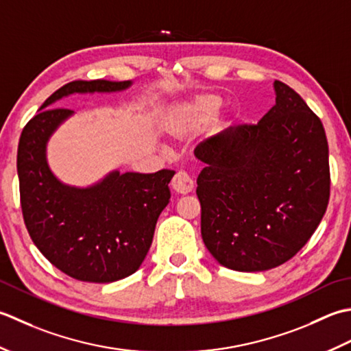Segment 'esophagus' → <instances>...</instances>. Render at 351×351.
<instances>
[{"label":"esophagus","instance_id":"1","mask_svg":"<svg viewBox=\"0 0 351 351\" xmlns=\"http://www.w3.org/2000/svg\"><path fill=\"white\" fill-rule=\"evenodd\" d=\"M171 186H173V189L177 192V194L186 195L194 189V180H192L184 171H178V173L174 176L173 182H171Z\"/></svg>","mask_w":351,"mask_h":351}]
</instances>
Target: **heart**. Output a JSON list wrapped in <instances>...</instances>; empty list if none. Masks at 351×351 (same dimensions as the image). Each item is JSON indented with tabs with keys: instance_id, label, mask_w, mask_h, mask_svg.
I'll return each instance as SVG.
<instances>
[{
	"instance_id": "obj_1",
	"label": "heart",
	"mask_w": 351,
	"mask_h": 351,
	"mask_svg": "<svg viewBox=\"0 0 351 351\" xmlns=\"http://www.w3.org/2000/svg\"><path fill=\"white\" fill-rule=\"evenodd\" d=\"M221 98L213 94H198L173 104L163 117V130L176 141L195 136L206 127L210 136L223 133L230 125L228 115L217 112Z\"/></svg>"
}]
</instances>
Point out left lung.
<instances>
[{
    "mask_svg": "<svg viewBox=\"0 0 351 351\" xmlns=\"http://www.w3.org/2000/svg\"><path fill=\"white\" fill-rule=\"evenodd\" d=\"M273 86L276 104L259 123L215 136L198 154L203 242L218 263L241 273L294 257L330 195L323 124L294 89Z\"/></svg>",
    "mask_w": 351,
    "mask_h": 351,
    "instance_id": "obj_1",
    "label": "left lung"
}]
</instances>
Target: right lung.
<instances>
[{"mask_svg":"<svg viewBox=\"0 0 351 351\" xmlns=\"http://www.w3.org/2000/svg\"><path fill=\"white\" fill-rule=\"evenodd\" d=\"M127 82H71L47 98L28 121L18 145L23 215L34 245L62 273L82 282L110 283L139 269L156 223L169 203L174 171L153 174L110 171L88 186L63 183L48 163L51 136L73 110L53 107L75 94H112Z\"/></svg>","mask_w":351,"mask_h":351,"instance_id":"1","label":"right lung"}]
</instances>
